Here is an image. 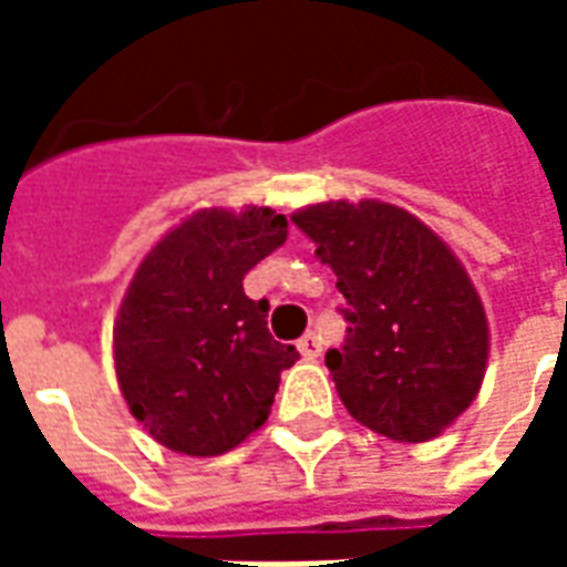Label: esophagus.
I'll return each mask as SVG.
<instances>
[{"label":"esophagus","mask_w":567,"mask_h":567,"mask_svg":"<svg viewBox=\"0 0 567 567\" xmlns=\"http://www.w3.org/2000/svg\"><path fill=\"white\" fill-rule=\"evenodd\" d=\"M297 349H300V355H303V358H319L321 355L319 337H316V333H312V331L303 333V337L297 340Z\"/></svg>","instance_id":"esophagus-1"}]
</instances>
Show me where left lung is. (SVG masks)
Wrapping results in <instances>:
<instances>
[{
	"label": "left lung",
	"mask_w": 567,
	"mask_h": 567,
	"mask_svg": "<svg viewBox=\"0 0 567 567\" xmlns=\"http://www.w3.org/2000/svg\"><path fill=\"white\" fill-rule=\"evenodd\" d=\"M337 276L349 321L324 355L346 410L401 443L437 437L480 392L488 324L446 243L406 209L319 203L291 215Z\"/></svg>",
	"instance_id": "8db88e82"
}]
</instances>
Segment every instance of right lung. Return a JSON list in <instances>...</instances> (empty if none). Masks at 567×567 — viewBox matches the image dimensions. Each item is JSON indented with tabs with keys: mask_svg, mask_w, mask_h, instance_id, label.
I'll list each match as a JSON object with an SVG mask.
<instances>
[{
	"mask_svg": "<svg viewBox=\"0 0 567 567\" xmlns=\"http://www.w3.org/2000/svg\"><path fill=\"white\" fill-rule=\"evenodd\" d=\"M288 236L264 206L203 209L151 248L115 324V370L130 413L185 455H221L270 416L297 349L272 340L267 300L246 272Z\"/></svg>",
	"mask_w": 567,
	"mask_h": 567,
	"instance_id": "add662e5",
	"label": "right lung"
}]
</instances>
